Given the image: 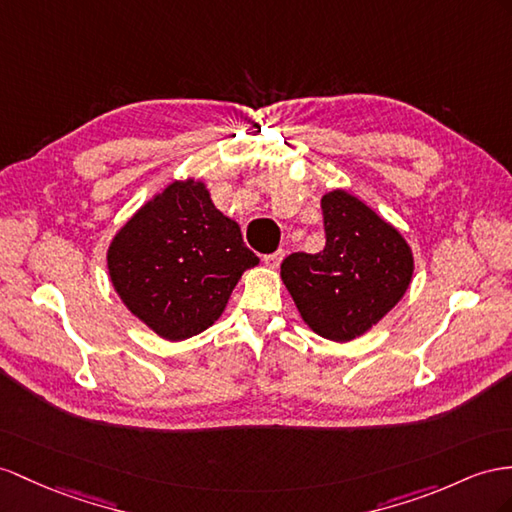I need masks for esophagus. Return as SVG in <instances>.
<instances>
[{
  "label": "esophagus",
  "instance_id": "1",
  "mask_svg": "<svg viewBox=\"0 0 512 512\" xmlns=\"http://www.w3.org/2000/svg\"><path fill=\"white\" fill-rule=\"evenodd\" d=\"M283 255H285V251H277V253H270V255H264V264L268 266V268H279V264H281V259H283Z\"/></svg>",
  "mask_w": 512,
  "mask_h": 512
}]
</instances>
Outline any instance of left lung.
<instances>
[{"label":"left lung","instance_id":"obj_1","mask_svg":"<svg viewBox=\"0 0 512 512\" xmlns=\"http://www.w3.org/2000/svg\"><path fill=\"white\" fill-rule=\"evenodd\" d=\"M322 216L324 248L285 257L281 279L313 333L350 342L400 303L413 253L396 227L346 190L322 196Z\"/></svg>","mask_w":512,"mask_h":512}]
</instances>
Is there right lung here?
I'll use <instances>...</instances> for the list:
<instances>
[{"label": "right lung", "instance_id": "1", "mask_svg": "<svg viewBox=\"0 0 512 512\" xmlns=\"http://www.w3.org/2000/svg\"><path fill=\"white\" fill-rule=\"evenodd\" d=\"M259 264L240 225L203 181H173L114 235L108 272L125 307L153 333L181 342L225 311L242 272Z\"/></svg>", "mask_w": 512, "mask_h": 512}]
</instances>
